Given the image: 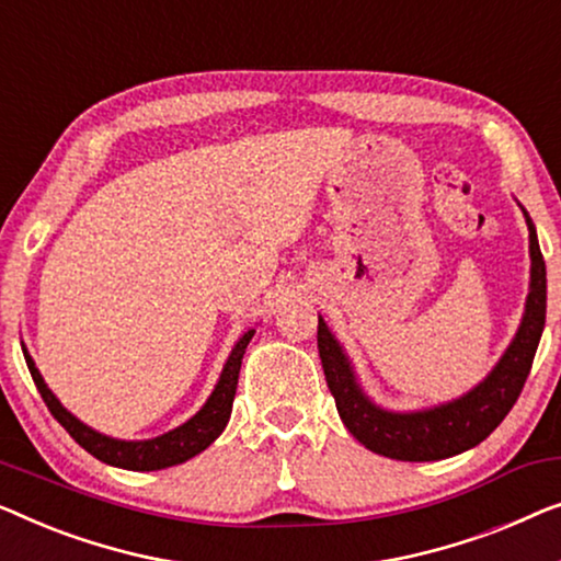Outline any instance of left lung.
<instances>
[{"label":"left lung","instance_id":"1","mask_svg":"<svg viewBox=\"0 0 561 561\" xmlns=\"http://www.w3.org/2000/svg\"><path fill=\"white\" fill-rule=\"evenodd\" d=\"M526 226L531 284H528L524 320L491 374L460 399L422 409V412H386L363 393L343 345L330 333L325 320H318V351L337 414L351 435L370 453L404 462L445 460L480 445L514 409L531 370L543 320H547V264H543L536 228L528 216Z\"/></svg>","mask_w":561,"mask_h":561}]
</instances>
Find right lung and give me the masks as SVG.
<instances>
[{"label":"right lung","mask_w":561,"mask_h":561,"mask_svg":"<svg viewBox=\"0 0 561 561\" xmlns=\"http://www.w3.org/2000/svg\"><path fill=\"white\" fill-rule=\"evenodd\" d=\"M251 337H254V330L243 333L239 337V343L233 345L231 356H228L224 370H220V378L216 383V389L205 401L203 409L195 416H191L185 424L180 427L164 432V435L154 437V439H139V442H126V439H114L101 435V432L85 427L81 420H76L73 414L68 412L66 407L55 399V393L47 389V383L43 381L41 370H37L33 356H30L27 348H22L30 368V376L41 391L43 401L50 409V414L58 420L70 437H73L78 445H81L85 453H91L96 460L114 465V468H124V470H162V468H172V465H180L185 460H191L198 453H203L205 447L216 439L220 432L226 430L228 416H231V407H233V397H236V383H239V370H241V360L243 353H247V345Z\"/></svg>","instance_id":"1"}]
</instances>
